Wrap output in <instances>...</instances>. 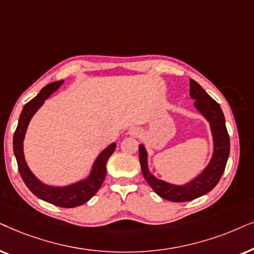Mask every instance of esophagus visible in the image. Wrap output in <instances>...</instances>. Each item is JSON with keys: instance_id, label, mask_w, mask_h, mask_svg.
I'll return each instance as SVG.
<instances>
[{"instance_id": "obj_1", "label": "esophagus", "mask_w": 254, "mask_h": 254, "mask_svg": "<svg viewBox=\"0 0 254 254\" xmlns=\"http://www.w3.org/2000/svg\"><path fill=\"white\" fill-rule=\"evenodd\" d=\"M140 131L138 127H131V129L129 130V134H131V136H139Z\"/></svg>"}]
</instances>
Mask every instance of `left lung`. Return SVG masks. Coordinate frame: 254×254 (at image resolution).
I'll list each match as a JSON object with an SVG mask.
<instances>
[{"label":"left lung","mask_w":254,"mask_h":254,"mask_svg":"<svg viewBox=\"0 0 254 254\" xmlns=\"http://www.w3.org/2000/svg\"><path fill=\"white\" fill-rule=\"evenodd\" d=\"M189 82V95L195 100V109L207 120L212 136V154L203 171L184 185L170 184L151 173L146 147L143 144L139 145V161L145 180L159 196L173 202L191 201L210 191L218 184L230 153V138L221 107L196 81L190 79Z\"/></svg>","instance_id":"left-lung-1"}]
</instances>
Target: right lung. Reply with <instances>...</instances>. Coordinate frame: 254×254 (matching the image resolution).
Masks as SVG:
<instances>
[{"instance_id":"obj_1","label":"right lung","mask_w":254,"mask_h":254,"mask_svg":"<svg viewBox=\"0 0 254 254\" xmlns=\"http://www.w3.org/2000/svg\"><path fill=\"white\" fill-rule=\"evenodd\" d=\"M63 83L64 80L47 84L40 90V93L35 99H32L23 108L18 120V125H17L15 134H13V153H15L18 171L23 181L25 182L26 187L37 197L45 202H49L51 204L58 205V207L74 208L89 201L100 189L107 174L106 166L108 159L114 153L115 148H116V143L110 144L109 146L104 148L97 155L95 161L93 162V166L87 177L74 182V184L67 186L46 185L32 173L28 164H26L24 148H23V141H24L26 130H28L29 123L33 115L43 106L45 100L49 99L54 92L59 89Z\"/></svg>"}]
</instances>
